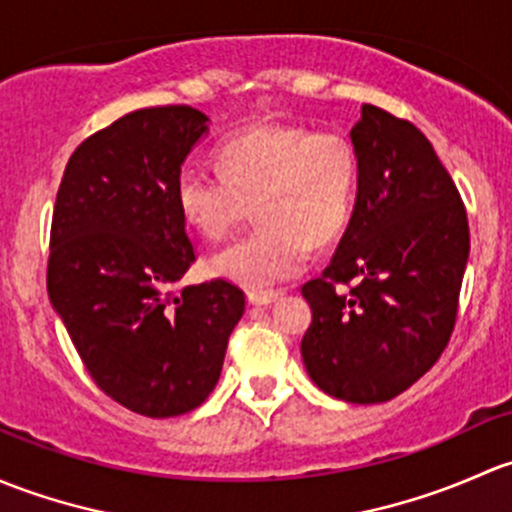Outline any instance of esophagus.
<instances>
[{
    "mask_svg": "<svg viewBox=\"0 0 512 512\" xmlns=\"http://www.w3.org/2000/svg\"><path fill=\"white\" fill-rule=\"evenodd\" d=\"M281 298H283V291H249L246 293V300H249L251 305H271Z\"/></svg>",
    "mask_w": 512,
    "mask_h": 512,
    "instance_id": "34e87169",
    "label": "esophagus"
}]
</instances>
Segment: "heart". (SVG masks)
<instances>
[{"label": "heart", "instance_id": "1", "mask_svg": "<svg viewBox=\"0 0 512 512\" xmlns=\"http://www.w3.org/2000/svg\"><path fill=\"white\" fill-rule=\"evenodd\" d=\"M216 175L184 167L175 179L182 219L221 241L254 207L256 229L209 261L214 276L268 288L303 271L310 246L342 234L352 214L360 160L347 135L303 125L263 123L214 150Z\"/></svg>", "mask_w": 512, "mask_h": 512}]
</instances>
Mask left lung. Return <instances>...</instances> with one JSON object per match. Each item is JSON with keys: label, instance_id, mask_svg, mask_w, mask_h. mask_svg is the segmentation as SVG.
Instances as JSON below:
<instances>
[{"label": "left lung", "instance_id": "1", "mask_svg": "<svg viewBox=\"0 0 512 512\" xmlns=\"http://www.w3.org/2000/svg\"><path fill=\"white\" fill-rule=\"evenodd\" d=\"M350 138L355 212L323 276L303 286L313 323L300 355L325 394L379 404L449 345L471 236L461 194L416 125L362 105Z\"/></svg>", "mask_w": 512, "mask_h": 512}]
</instances>
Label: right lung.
<instances>
[{"mask_svg":"<svg viewBox=\"0 0 512 512\" xmlns=\"http://www.w3.org/2000/svg\"><path fill=\"white\" fill-rule=\"evenodd\" d=\"M207 120L157 105L93 133L68 160L51 219V305L93 382L152 419L212 394L246 305L224 278L177 288L197 256L175 179Z\"/></svg>","mask_w":512,"mask_h":512,"instance_id":"right-lung-1","label":"right lung"}]
</instances>
